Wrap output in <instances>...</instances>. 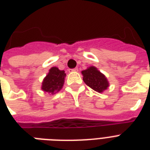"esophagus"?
<instances>
[{"instance_id": "esophagus-1", "label": "esophagus", "mask_w": 150, "mask_h": 150, "mask_svg": "<svg viewBox=\"0 0 150 150\" xmlns=\"http://www.w3.org/2000/svg\"><path fill=\"white\" fill-rule=\"evenodd\" d=\"M71 71H79V69H78L77 67L76 68H73V69H71Z\"/></svg>"}]
</instances>
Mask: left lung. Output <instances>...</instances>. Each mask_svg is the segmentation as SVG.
Returning a JSON list of instances; mask_svg holds the SVG:
<instances>
[{
  "instance_id": "8db88e82",
  "label": "left lung",
  "mask_w": 150,
  "mask_h": 150,
  "mask_svg": "<svg viewBox=\"0 0 150 150\" xmlns=\"http://www.w3.org/2000/svg\"><path fill=\"white\" fill-rule=\"evenodd\" d=\"M82 74L84 83L98 93H103L109 86V83L105 75L94 66H90L86 70L82 71Z\"/></svg>"
}]
</instances>
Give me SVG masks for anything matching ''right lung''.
<instances>
[{"label": "right lung", "mask_w": 150, "mask_h": 150, "mask_svg": "<svg viewBox=\"0 0 150 150\" xmlns=\"http://www.w3.org/2000/svg\"><path fill=\"white\" fill-rule=\"evenodd\" d=\"M66 74L64 70H60L58 67H52L44 78L42 83V90L51 94L58 93L63 88Z\"/></svg>", "instance_id": "1"}]
</instances>
